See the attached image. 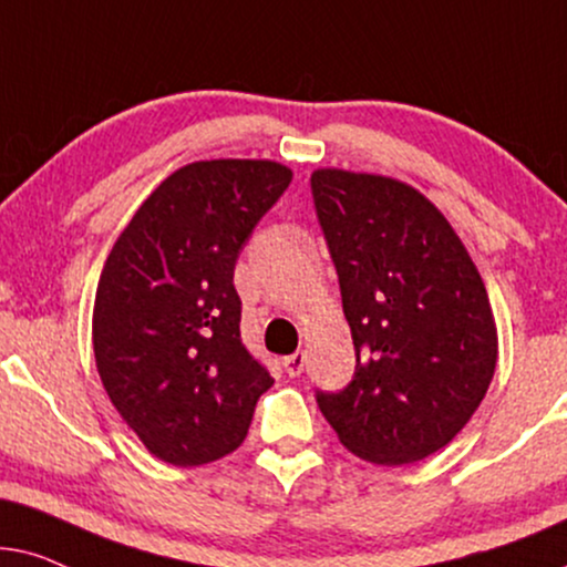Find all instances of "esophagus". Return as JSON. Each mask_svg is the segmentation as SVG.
<instances>
[{"label":"esophagus","mask_w":567,"mask_h":567,"mask_svg":"<svg viewBox=\"0 0 567 567\" xmlns=\"http://www.w3.org/2000/svg\"><path fill=\"white\" fill-rule=\"evenodd\" d=\"M282 368H285V373L290 375V379H296V375L303 373V368H306V352L288 354V358L282 360Z\"/></svg>","instance_id":"1"}]
</instances>
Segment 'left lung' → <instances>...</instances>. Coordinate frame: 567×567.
I'll return each instance as SVG.
<instances>
[{
  "label": "left lung",
  "instance_id": "obj_1",
  "mask_svg": "<svg viewBox=\"0 0 567 567\" xmlns=\"http://www.w3.org/2000/svg\"><path fill=\"white\" fill-rule=\"evenodd\" d=\"M311 192L358 358L352 381L316 391V402L354 456L420 462L454 441L493 381L485 282L441 209L410 184L319 168Z\"/></svg>",
  "mask_w": 567,
  "mask_h": 567
}]
</instances>
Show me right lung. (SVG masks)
<instances>
[{
	"label": "right lung",
	"mask_w": 567,
	"mask_h": 567,
	"mask_svg": "<svg viewBox=\"0 0 567 567\" xmlns=\"http://www.w3.org/2000/svg\"><path fill=\"white\" fill-rule=\"evenodd\" d=\"M290 181L275 161L188 163L142 202L105 259L95 365L111 404L161 462L233 454L275 383L240 339L233 269Z\"/></svg>",
	"instance_id": "obj_1"
}]
</instances>
